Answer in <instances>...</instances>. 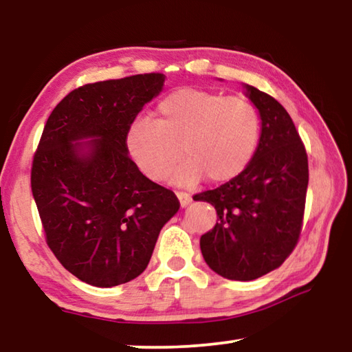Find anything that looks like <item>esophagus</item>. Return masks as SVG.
Wrapping results in <instances>:
<instances>
[{
    "mask_svg": "<svg viewBox=\"0 0 352 352\" xmlns=\"http://www.w3.org/2000/svg\"><path fill=\"white\" fill-rule=\"evenodd\" d=\"M177 199L180 200V205L182 206H186L189 201H190V195L188 192H183V190H177Z\"/></svg>",
    "mask_w": 352,
    "mask_h": 352,
    "instance_id": "esophagus-1",
    "label": "esophagus"
}]
</instances>
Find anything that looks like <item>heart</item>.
<instances>
[{"label":"heart","instance_id":"obj_1","mask_svg":"<svg viewBox=\"0 0 352 352\" xmlns=\"http://www.w3.org/2000/svg\"><path fill=\"white\" fill-rule=\"evenodd\" d=\"M261 141V116L252 100L199 88H178L160 100L157 118L136 119L126 146L142 174L163 182L175 174L180 184L225 183L241 175ZM181 151H177V147Z\"/></svg>","mask_w":352,"mask_h":352}]
</instances>
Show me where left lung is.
<instances>
[{"label": "left lung", "instance_id": "1", "mask_svg": "<svg viewBox=\"0 0 352 352\" xmlns=\"http://www.w3.org/2000/svg\"><path fill=\"white\" fill-rule=\"evenodd\" d=\"M259 110V147L248 168L194 200L217 211L214 228L200 237L205 262L217 275L252 281L278 269L300 241L305 219L309 164L306 147L284 107L247 85Z\"/></svg>", "mask_w": 352, "mask_h": 352}]
</instances>
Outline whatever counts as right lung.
<instances>
[{
  "mask_svg": "<svg viewBox=\"0 0 352 352\" xmlns=\"http://www.w3.org/2000/svg\"><path fill=\"white\" fill-rule=\"evenodd\" d=\"M166 76L136 74L87 83L47 118L31 169L47 247L80 281L113 287L140 276L163 225L180 208L129 157L126 135ZM93 138L80 153L74 140Z\"/></svg>",
  "mask_w": 352,
  "mask_h": 352,
  "instance_id": "obj_1",
  "label": "right lung"
}]
</instances>
